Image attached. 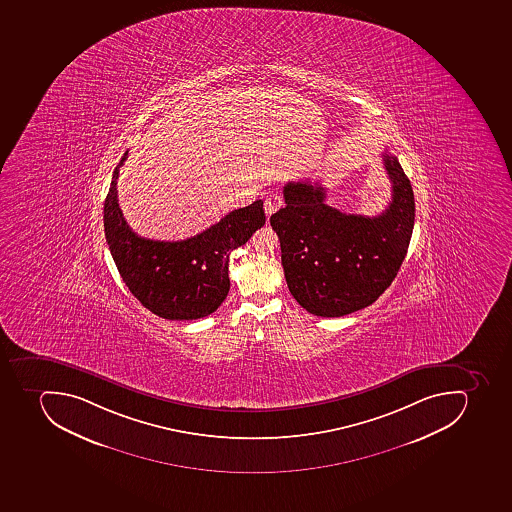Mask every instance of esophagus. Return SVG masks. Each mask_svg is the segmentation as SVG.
<instances>
[{
  "mask_svg": "<svg viewBox=\"0 0 512 512\" xmlns=\"http://www.w3.org/2000/svg\"><path fill=\"white\" fill-rule=\"evenodd\" d=\"M283 207V197L279 196V194H270V196L265 199V213L266 217H271L273 213L278 212L279 209Z\"/></svg>",
  "mask_w": 512,
  "mask_h": 512,
  "instance_id": "obj_1",
  "label": "esophagus"
}]
</instances>
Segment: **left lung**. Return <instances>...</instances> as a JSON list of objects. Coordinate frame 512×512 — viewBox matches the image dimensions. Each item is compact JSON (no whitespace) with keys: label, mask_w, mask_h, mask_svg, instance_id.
Returning a JSON list of instances; mask_svg holds the SVG:
<instances>
[{"label":"left lung","mask_w":512,"mask_h":512,"mask_svg":"<svg viewBox=\"0 0 512 512\" xmlns=\"http://www.w3.org/2000/svg\"><path fill=\"white\" fill-rule=\"evenodd\" d=\"M392 201L377 215H347L326 204L319 183L284 186L286 207L271 215L287 287L308 313L339 318L369 307L392 284L408 252L414 194L397 157L384 152Z\"/></svg>","instance_id":"1"}]
</instances>
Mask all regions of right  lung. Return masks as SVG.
Here are the masks:
<instances>
[{
    "label": "right lung",
    "instance_id": "add662e5",
    "mask_svg": "<svg viewBox=\"0 0 512 512\" xmlns=\"http://www.w3.org/2000/svg\"><path fill=\"white\" fill-rule=\"evenodd\" d=\"M128 152L112 175L104 202V233L115 266L143 307L160 318L191 321L212 315L229 292V254L265 225L263 201L233 210L184 241L141 238L123 218L117 180Z\"/></svg>",
    "mask_w": 512,
    "mask_h": 512
}]
</instances>
